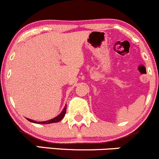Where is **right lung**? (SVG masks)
Returning a JSON list of instances; mask_svg holds the SVG:
<instances>
[{
	"label": "right lung",
	"instance_id": "add662e5",
	"mask_svg": "<svg viewBox=\"0 0 159 159\" xmlns=\"http://www.w3.org/2000/svg\"><path fill=\"white\" fill-rule=\"evenodd\" d=\"M66 106L64 107V110H62V112H61V113H60L58 116H56V117L53 118V119L50 120H48V121H45V122H36V121H34V120H32L30 119H28V118H26V120H29L30 122H32V123H42V124H49V123H57V122H59L60 120H62V118L65 116V114H66Z\"/></svg>",
	"mask_w": 159,
	"mask_h": 159
}]
</instances>
